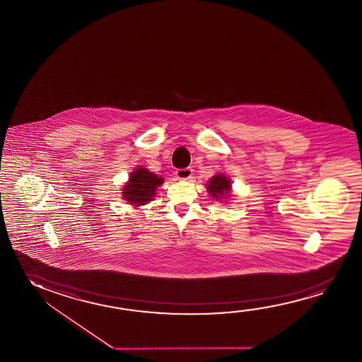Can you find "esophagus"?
<instances>
[{"mask_svg":"<svg viewBox=\"0 0 362 362\" xmlns=\"http://www.w3.org/2000/svg\"><path fill=\"white\" fill-rule=\"evenodd\" d=\"M193 170L190 169V168H185V169H178L177 172H175V175H177V178L182 179V180H188V179L192 178V174H193Z\"/></svg>","mask_w":362,"mask_h":362,"instance_id":"1","label":"esophagus"}]
</instances>
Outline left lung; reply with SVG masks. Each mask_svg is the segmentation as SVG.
Listing matches in <instances>:
<instances>
[{
    "label": "left lung",
    "instance_id": "obj_1",
    "mask_svg": "<svg viewBox=\"0 0 362 362\" xmlns=\"http://www.w3.org/2000/svg\"><path fill=\"white\" fill-rule=\"evenodd\" d=\"M207 192L216 201L227 203L233 197L231 179L225 173H217L208 180Z\"/></svg>",
    "mask_w": 362,
    "mask_h": 362
}]
</instances>
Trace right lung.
<instances>
[{
  "instance_id": "obj_1",
  "label": "right lung",
  "mask_w": 362,
  "mask_h": 362,
  "mask_svg": "<svg viewBox=\"0 0 362 362\" xmlns=\"http://www.w3.org/2000/svg\"><path fill=\"white\" fill-rule=\"evenodd\" d=\"M164 179L154 173L148 172L144 166H137L130 173L129 180L122 187V198L132 207H141L154 199L158 187Z\"/></svg>"
}]
</instances>
